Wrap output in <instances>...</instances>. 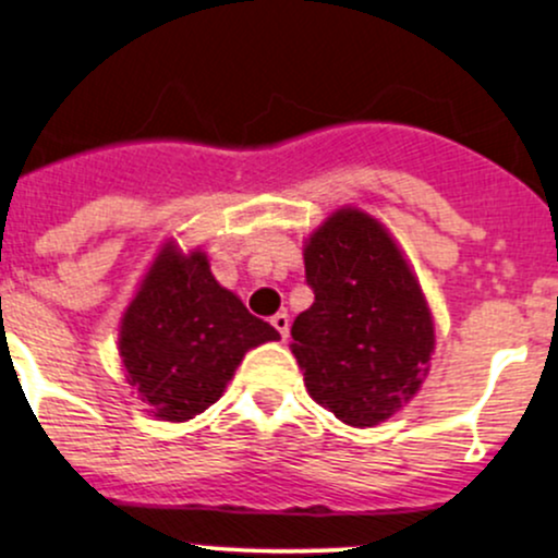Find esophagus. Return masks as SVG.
<instances>
[{"label": "esophagus", "mask_w": 558, "mask_h": 558, "mask_svg": "<svg viewBox=\"0 0 558 558\" xmlns=\"http://www.w3.org/2000/svg\"><path fill=\"white\" fill-rule=\"evenodd\" d=\"M269 323H272V328L278 330L280 339H286V336H289L291 320H289V315H286V312H278V315H272V317H269Z\"/></svg>", "instance_id": "esophagus-1"}]
</instances>
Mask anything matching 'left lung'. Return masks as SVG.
I'll use <instances>...</instances> for the list:
<instances>
[{"label":"left lung","instance_id":"obj_1","mask_svg":"<svg viewBox=\"0 0 558 558\" xmlns=\"http://www.w3.org/2000/svg\"><path fill=\"white\" fill-rule=\"evenodd\" d=\"M304 272L315 302L293 320L291 352L310 397L349 426H376L418 391L434 349L418 280L357 209L336 211L310 238Z\"/></svg>","mask_w":558,"mask_h":558}]
</instances>
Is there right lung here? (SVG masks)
I'll return each mask as SVG.
<instances>
[{"label": "right lung", "instance_id": "right-lung-1", "mask_svg": "<svg viewBox=\"0 0 558 558\" xmlns=\"http://www.w3.org/2000/svg\"><path fill=\"white\" fill-rule=\"evenodd\" d=\"M280 339L214 280L204 251L167 246L121 323L119 349L140 400L163 421H187L222 397L251 347Z\"/></svg>", "mask_w": 558, "mask_h": 558}]
</instances>
